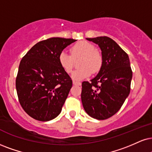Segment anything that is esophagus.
I'll use <instances>...</instances> for the list:
<instances>
[{"label": "esophagus", "instance_id": "obj_1", "mask_svg": "<svg viewBox=\"0 0 152 152\" xmlns=\"http://www.w3.org/2000/svg\"><path fill=\"white\" fill-rule=\"evenodd\" d=\"M72 83H73V85H78V86H80V85H82L81 82H77V81H75V80H73Z\"/></svg>", "mask_w": 152, "mask_h": 152}]
</instances>
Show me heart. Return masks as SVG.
<instances>
[{"label": "heart", "instance_id": "heart-1", "mask_svg": "<svg viewBox=\"0 0 152 152\" xmlns=\"http://www.w3.org/2000/svg\"><path fill=\"white\" fill-rule=\"evenodd\" d=\"M70 53L63 50L58 55L60 66L67 73L72 72L75 60L82 57L80 69L72 72V78L74 80H82L89 77L91 72H97L101 70L103 64V58L100 52L95 49L91 43L82 41L76 43L70 48Z\"/></svg>", "mask_w": 152, "mask_h": 152}]
</instances>
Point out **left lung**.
<instances>
[{
	"instance_id": "8db88e82",
	"label": "left lung",
	"mask_w": 152,
	"mask_h": 152,
	"mask_svg": "<svg viewBox=\"0 0 152 152\" xmlns=\"http://www.w3.org/2000/svg\"><path fill=\"white\" fill-rule=\"evenodd\" d=\"M102 50L103 64L91 82L82 83L84 109L91 117L106 120L115 114L130 91L132 77L128 55L108 37L87 38Z\"/></svg>"
}]
</instances>
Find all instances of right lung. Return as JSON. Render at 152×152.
Instances as JSON below:
<instances>
[{
	"label": "right lung",
	"mask_w": 152,
	"mask_h": 152,
	"mask_svg": "<svg viewBox=\"0 0 152 152\" xmlns=\"http://www.w3.org/2000/svg\"><path fill=\"white\" fill-rule=\"evenodd\" d=\"M73 39L53 37L39 42L22 58L16 89L24 111L34 119L48 121L57 117L72 85L58 63V55Z\"/></svg>",
	"instance_id": "add662e5"
}]
</instances>
